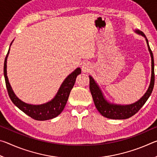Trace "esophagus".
<instances>
[{"mask_svg": "<svg viewBox=\"0 0 157 157\" xmlns=\"http://www.w3.org/2000/svg\"><path fill=\"white\" fill-rule=\"evenodd\" d=\"M91 63H89V62H85L82 66V70L84 73L89 72V71H91Z\"/></svg>", "mask_w": 157, "mask_h": 157, "instance_id": "esophagus-1", "label": "esophagus"}]
</instances>
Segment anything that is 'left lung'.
Masks as SVG:
<instances>
[{
    "instance_id": "obj_1",
    "label": "left lung",
    "mask_w": 157,
    "mask_h": 157,
    "mask_svg": "<svg viewBox=\"0 0 157 157\" xmlns=\"http://www.w3.org/2000/svg\"><path fill=\"white\" fill-rule=\"evenodd\" d=\"M136 33L142 34L143 36L145 37L148 46V50L150 52L151 58H152V76H151L150 86H149L147 92L145 93V95L139 101H137L136 102L134 103V104L128 105L111 104V103L108 102L105 99V98L103 97L102 91L100 89L99 86H98V84L95 83L94 78L91 76H89V89L91 93L92 98L93 100H94L95 107L101 113V115H102L107 118L121 120V119L129 118L132 116H134L144 105L146 101L147 100L152 92L154 85H155V68H154L155 63H154L153 54L152 50L150 49V46H149L148 40L146 38L145 34L142 33V32H140L139 30H136Z\"/></svg>"
}]
</instances>
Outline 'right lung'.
I'll return each instance as SVG.
<instances>
[{
  "instance_id": "1",
  "label": "right lung",
  "mask_w": 157,
  "mask_h": 157,
  "mask_svg": "<svg viewBox=\"0 0 157 157\" xmlns=\"http://www.w3.org/2000/svg\"><path fill=\"white\" fill-rule=\"evenodd\" d=\"M9 51L5 59L3 72L7 92H8V95L12 102L25 114L36 121L49 120V119L54 118L59 115L65 107L71 89H73L74 84H75L77 76L81 73V69L79 68H76L72 73L70 74L65 79L62 84L61 85L57 95L51 101L46 104L40 105L26 104L16 96L9 83L8 78L7 76V58L8 56Z\"/></svg>"
}]
</instances>
